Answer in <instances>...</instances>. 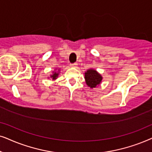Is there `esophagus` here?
<instances>
[{"instance_id": "obj_1", "label": "esophagus", "mask_w": 152, "mask_h": 152, "mask_svg": "<svg viewBox=\"0 0 152 152\" xmlns=\"http://www.w3.org/2000/svg\"><path fill=\"white\" fill-rule=\"evenodd\" d=\"M76 66H77V63H76V62L70 64V66H72V67H76Z\"/></svg>"}]
</instances>
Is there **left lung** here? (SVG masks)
Masks as SVG:
<instances>
[{
  "label": "left lung",
  "mask_w": 152,
  "mask_h": 152,
  "mask_svg": "<svg viewBox=\"0 0 152 152\" xmlns=\"http://www.w3.org/2000/svg\"><path fill=\"white\" fill-rule=\"evenodd\" d=\"M85 78L87 85L91 88H96V86L100 84L102 80V76L94 69H89L85 74Z\"/></svg>",
  "instance_id": "1"
}]
</instances>
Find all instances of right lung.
I'll list each match as a JSON object with an SVG mask.
<instances>
[{
    "label": "right lung",
    "instance_id": "right-lung-1",
    "mask_svg": "<svg viewBox=\"0 0 152 152\" xmlns=\"http://www.w3.org/2000/svg\"><path fill=\"white\" fill-rule=\"evenodd\" d=\"M58 74H57V73H56V72H54L53 74L51 75V76H50V77H51L54 80V79H56V78L58 77Z\"/></svg>",
    "mask_w": 152,
    "mask_h": 152
}]
</instances>
